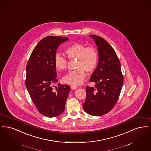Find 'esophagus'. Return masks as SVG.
Returning <instances> with one entry per match:
<instances>
[{"label":"esophagus","mask_w":151,"mask_h":151,"mask_svg":"<svg viewBox=\"0 0 151 151\" xmlns=\"http://www.w3.org/2000/svg\"><path fill=\"white\" fill-rule=\"evenodd\" d=\"M77 87H76V86H71V89L72 90H76V89H77Z\"/></svg>","instance_id":"obj_1"}]
</instances>
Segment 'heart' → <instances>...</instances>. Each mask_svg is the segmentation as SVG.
<instances>
[{"mask_svg": "<svg viewBox=\"0 0 151 151\" xmlns=\"http://www.w3.org/2000/svg\"><path fill=\"white\" fill-rule=\"evenodd\" d=\"M65 53L68 59L78 60L76 65L77 69L66 74L63 79V82L71 85H80L86 77L85 71L91 74L95 70L98 63V52L95 47L76 43L67 47ZM54 63L59 71L65 70L68 68V60L60 53L55 55Z\"/></svg>", "mask_w": 151, "mask_h": 151, "instance_id": "heart-1", "label": "heart"}]
</instances>
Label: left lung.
Returning <instances> with one entry per match:
<instances>
[{
  "label": "left lung",
  "mask_w": 151,
  "mask_h": 151,
  "mask_svg": "<svg viewBox=\"0 0 151 151\" xmlns=\"http://www.w3.org/2000/svg\"><path fill=\"white\" fill-rule=\"evenodd\" d=\"M98 46L99 63L90 79L94 87L86 86V99L83 104L85 111L92 116H101L111 111L121 91L124 76L118 56L104 38L91 35Z\"/></svg>",
  "instance_id": "1"
}]
</instances>
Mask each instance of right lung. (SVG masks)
Here are the masks:
<instances>
[{
	"label": "right lung",
	"mask_w": 151,
	"mask_h": 151,
	"mask_svg": "<svg viewBox=\"0 0 151 151\" xmlns=\"http://www.w3.org/2000/svg\"><path fill=\"white\" fill-rule=\"evenodd\" d=\"M68 40L57 36L44 38L34 48L26 64V88L37 110L47 117L64 111L70 90L69 86L60 83L53 88L58 81L55 56L59 45Z\"/></svg>",
	"instance_id": "right-lung-1"
}]
</instances>
